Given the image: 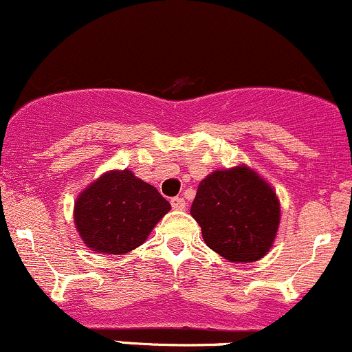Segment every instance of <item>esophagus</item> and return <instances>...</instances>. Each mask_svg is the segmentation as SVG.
Listing matches in <instances>:
<instances>
[{"label": "esophagus", "instance_id": "34e87169", "mask_svg": "<svg viewBox=\"0 0 352 352\" xmlns=\"http://www.w3.org/2000/svg\"><path fill=\"white\" fill-rule=\"evenodd\" d=\"M170 204H172V207L175 208V210H184L185 206H187L182 197H173V199H170Z\"/></svg>", "mask_w": 352, "mask_h": 352}]
</instances>
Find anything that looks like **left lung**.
Masks as SVG:
<instances>
[{
    "label": "left lung",
    "mask_w": 352,
    "mask_h": 352,
    "mask_svg": "<svg viewBox=\"0 0 352 352\" xmlns=\"http://www.w3.org/2000/svg\"><path fill=\"white\" fill-rule=\"evenodd\" d=\"M190 214L206 244L230 262H254L269 252L279 227V200L247 167L217 170L199 185Z\"/></svg>",
    "instance_id": "8db88e82"
}]
</instances>
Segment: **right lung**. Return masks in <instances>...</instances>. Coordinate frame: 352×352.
I'll use <instances>...</instances> for the list:
<instances>
[{
	"mask_svg": "<svg viewBox=\"0 0 352 352\" xmlns=\"http://www.w3.org/2000/svg\"><path fill=\"white\" fill-rule=\"evenodd\" d=\"M168 210L153 185L122 170L105 173L78 197L75 223L90 249L122 256L144 244Z\"/></svg>",
	"mask_w": 352,
	"mask_h": 352,
	"instance_id": "1",
	"label": "right lung"
}]
</instances>
